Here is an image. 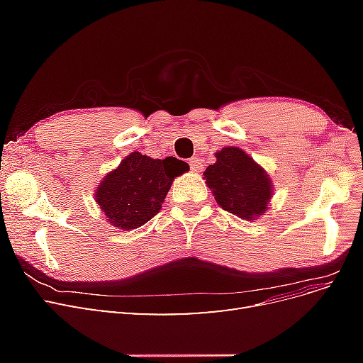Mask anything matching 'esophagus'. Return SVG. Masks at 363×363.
<instances>
[{
    "instance_id": "1",
    "label": "esophagus",
    "mask_w": 363,
    "mask_h": 363,
    "mask_svg": "<svg viewBox=\"0 0 363 363\" xmlns=\"http://www.w3.org/2000/svg\"><path fill=\"white\" fill-rule=\"evenodd\" d=\"M189 167H191L192 171H200L201 169V163H200V160L196 159V157H192V159H189Z\"/></svg>"
}]
</instances>
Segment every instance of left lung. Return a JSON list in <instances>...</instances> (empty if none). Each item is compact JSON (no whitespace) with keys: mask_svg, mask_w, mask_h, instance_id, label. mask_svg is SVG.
<instances>
[{"mask_svg":"<svg viewBox=\"0 0 363 363\" xmlns=\"http://www.w3.org/2000/svg\"><path fill=\"white\" fill-rule=\"evenodd\" d=\"M215 157L203 175L218 204L247 221L265 213L272 195L265 169L236 147H225Z\"/></svg>","mask_w":363,"mask_h":363,"instance_id":"1","label":"left lung"}]
</instances>
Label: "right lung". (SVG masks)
<instances>
[{
  "mask_svg": "<svg viewBox=\"0 0 363 363\" xmlns=\"http://www.w3.org/2000/svg\"><path fill=\"white\" fill-rule=\"evenodd\" d=\"M188 169L175 157L151 159L135 151L106 175L95 200L112 225L138 228L159 213L172 180Z\"/></svg>",
  "mask_w": 363,
  "mask_h": 363,
  "instance_id": "1",
  "label": "right lung"
}]
</instances>
